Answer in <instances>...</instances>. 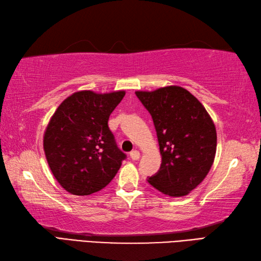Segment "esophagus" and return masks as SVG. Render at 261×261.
Instances as JSON below:
<instances>
[{"instance_id":"34e87169","label":"esophagus","mask_w":261,"mask_h":261,"mask_svg":"<svg viewBox=\"0 0 261 261\" xmlns=\"http://www.w3.org/2000/svg\"><path fill=\"white\" fill-rule=\"evenodd\" d=\"M140 158H141V154H140V152H138V150H132V152H130V159L133 161L140 160Z\"/></svg>"}]
</instances>
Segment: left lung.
Masks as SVG:
<instances>
[{
    "instance_id": "left-lung-1",
    "label": "left lung",
    "mask_w": 261,
    "mask_h": 261,
    "mask_svg": "<svg viewBox=\"0 0 261 261\" xmlns=\"http://www.w3.org/2000/svg\"><path fill=\"white\" fill-rule=\"evenodd\" d=\"M135 94L152 116L162 155L160 170L148 183L170 196L189 194L203 181L216 156L217 132L210 115L178 86Z\"/></svg>"
}]
</instances>
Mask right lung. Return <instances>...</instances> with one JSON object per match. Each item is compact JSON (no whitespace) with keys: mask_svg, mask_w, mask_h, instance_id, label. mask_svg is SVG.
Returning a JSON list of instances; mask_svg holds the SVG:
<instances>
[{"mask_svg":"<svg viewBox=\"0 0 261 261\" xmlns=\"http://www.w3.org/2000/svg\"><path fill=\"white\" fill-rule=\"evenodd\" d=\"M124 96L123 90L74 92L51 117L43 137L45 158L52 174L69 193L100 191L126 159L108 127L109 116Z\"/></svg>","mask_w":261,"mask_h":261,"instance_id":"right-lung-1","label":"right lung"}]
</instances>
